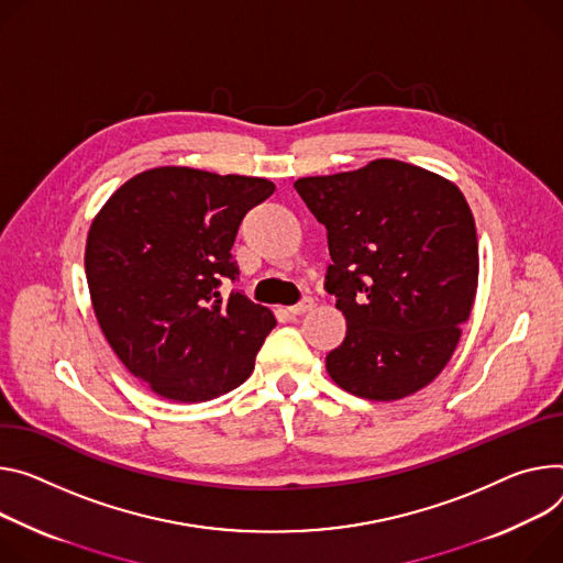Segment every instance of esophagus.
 <instances>
[{"instance_id": "obj_1", "label": "esophagus", "mask_w": 563, "mask_h": 563, "mask_svg": "<svg viewBox=\"0 0 563 563\" xmlns=\"http://www.w3.org/2000/svg\"><path fill=\"white\" fill-rule=\"evenodd\" d=\"M308 310H312V298L305 296V298H300L296 305H291V308H289L287 312H289L291 317H300V314H305Z\"/></svg>"}]
</instances>
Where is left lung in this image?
I'll list each match as a JSON object with an SVG mask.
<instances>
[{"label": "left lung", "instance_id": "obj_1", "mask_svg": "<svg viewBox=\"0 0 563 563\" xmlns=\"http://www.w3.org/2000/svg\"><path fill=\"white\" fill-rule=\"evenodd\" d=\"M328 229L347 332L325 356L347 393L390 401L431 384L457 345L478 287V238L465 195L424 168L377 159L294 184Z\"/></svg>", "mask_w": 563, "mask_h": 563}]
</instances>
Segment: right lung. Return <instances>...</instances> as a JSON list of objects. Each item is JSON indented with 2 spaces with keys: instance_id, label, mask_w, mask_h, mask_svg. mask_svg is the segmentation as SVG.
<instances>
[{
  "instance_id": "right-lung-1",
  "label": "right lung",
  "mask_w": 563,
  "mask_h": 563,
  "mask_svg": "<svg viewBox=\"0 0 563 563\" xmlns=\"http://www.w3.org/2000/svg\"><path fill=\"white\" fill-rule=\"evenodd\" d=\"M276 186L261 177L155 168L125 181L89 229L93 312L123 366L157 395L207 401L240 386L274 330L231 255L244 216Z\"/></svg>"
}]
</instances>
